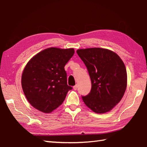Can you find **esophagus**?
Wrapping results in <instances>:
<instances>
[{"mask_svg":"<svg viewBox=\"0 0 147 147\" xmlns=\"http://www.w3.org/2000/svg\"><path fill=\"white\" fill-rule=\"evenodd\" d=\"M73 88H74V90H77V88H78V85H77H77H76V86L73 87Z\"/></svg>","mask_w":147,"mask_h":147,"instance_id":"1","label":"esophagus"}]
</instances>
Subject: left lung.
I'll list each match as a JSON object with an SVG mask.
<instances>
[{
	"mask_svg": "<svg viewBox=\"0 0 147 147\" xmlns=\"http://www.w3.org/2000/svg\"><path fill=\"white\" fill-rule=\"evenodd\" d=\"M77 53L86 65L92 84L90 93L82 97L85 104L96 113L109 111L121 100L126 89L123 61L105 48L79 49Z\"/></svg>",
	"mask_w": 147,
	"mask_h": 147,
	"instance_id": "obj_1",
	"label": "left lung"
}]
</instances>
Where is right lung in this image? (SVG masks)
Returning a JSON list of instances; mask_svg holds the SVG:
<instances>
[{
    "label": "right lung",
    "instance_id": "obj_1",
    "mask_svg": "<svg viewBox=\"0 0 147 147\" xmlns=\"http://www.w3.org/2000/svg\"><path fill=\"white\" fill-rule=\"evenodd\" d=\"M75 53L74 48L51 47L37 53L24 67L21 85L28 102L34 108L50 113L64 101L68 90L64 67Z\"/></svg>",
    "mask_w": 147,
    "mask_h": 147
}]
</instances>
